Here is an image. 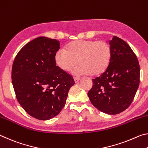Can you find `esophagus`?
Here are the masks:
<instances>
[{
  "instance_id": "esophagus-1",
  "label": "esophagus",
  "mask_w": 148,
  "mask_h": 148,
  "mask_svg": "<svg viewBox=\"0 0 148 148\" xmlns=\"http://www.w3.org/2000/svg\"><path fill=\"white\" fill-rule=\"evenodd\" d=\"M80 79H81V78H80V77H74L75 82V83H77V82H79Z\"/></svg>"
}]
</instances>
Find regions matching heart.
Instances as JSON below:
<instances>
[{
	"label": "heart",
	"mask_w": 148,
	"mask_h": 148,
	"mask_svg": "<svg viewBox=\"0 0 148 148\" xmlns=\"http://www.w3.org/2000/svg\"><path fill=\"white\" fill-rule=\"evenodd\" d=\"M111 59V47L104 40H75L67 45V50L60 48L55 54L57 65L64 71H69L80 61L81 64L72 71L76 75L101 74Z\"/></svg>",
	"instance_id": "1"
}]
</instances>
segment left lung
Returning <instances> with one entry per match:
<instances>
[{
    "mask_svg": "<svg viewBox=\"0 0 148 148\" xmlns=\"http://www.w3.org/2000/svg\"><path fill=\"white\" fill-rule=\"evenodd\" d=\"M110 45V64L100 76L92 79L88 96L98 110L115 115L127 110L134 100L140 84V65L125 40L114 36Z\"/></svg>",
    "mask_w": 148,
    "mask_h": 148,
    "instance_id": "1",
    "label": "left lung"
}]
</instances>
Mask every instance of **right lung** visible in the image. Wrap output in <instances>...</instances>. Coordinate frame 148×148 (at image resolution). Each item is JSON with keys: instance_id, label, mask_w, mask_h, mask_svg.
<instances>
[{"instance_id": "add662e5", "label": "right lung", "mask_w": 148, "mask_h": 148, "mask_svg": "<svg viewBox=\"0 0 148 148\" xmlns=\"http://www.w3.org/2000/svg\"><path fill=\"white\" fill-rule=\"evenodd\" d=\"M60 41L39 37L19 50L14 60L12 79L16 96L29 115L39 120L54 117L64 107L75 81L56 65Z\"/></svg>"}]
</instances>
